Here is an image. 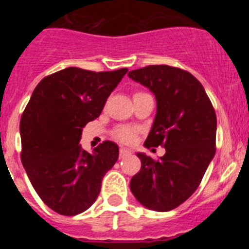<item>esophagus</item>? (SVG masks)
Masks as SVG:
<instances>
[{
	"label": "esophagus",
	"instance_id": "esophagus-1",
	"mask_svg": "<svg viewBox=\"0 0 249 249\" xmlns=\"http://www.w3.org/2000/svg\"><path fill=\"white\" fill-rule=\"evenodd\" d=\"M132 155V152L129 151V149H127V148H120V158L121 160H123V158H127L128 157V156H131Z\"/></svg>",
	"mask_w": 249,
	"mask_h": 249
}]
</instances>
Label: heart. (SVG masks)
I'll return each mask as SVG.
<instances>
[{
    "label": "heart",
    "mask_w": 249,
    "mask_h": 249,
    "mask_svg": "<svg viewBox=\"0 0 249 249\" xmlns=\"http://www.w3.org/2000/svg\"><path fill=\"white\" fill-rule=\"evenodd\" d=\"M113 136L123 143H132L136 138V128L129 126H120L113 131Z\"/></svg>",
    "instance_id": "b5f03b06"
}]
</instances>
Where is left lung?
Instances as JSON below:
<instances>
[{"instance_id": "obj_1", "label": "left lung", "mask_w": 249, "mask_h": 249, "mask_svg": "<svg viewBox=\"0 0 249 249\" xmlns=\"http://www.w3.org/2000/svg\"><path fill=\"white\" fill-rule=\"evenodd\" d=\"M128 77L147 87L157 102L144 146L166 148L157 160L138 152L142 166L129 187L148 210H175L198 188L214 157V108L201 82L181 68L147 66L128 72Z\"/></svg>"}]
</instances>
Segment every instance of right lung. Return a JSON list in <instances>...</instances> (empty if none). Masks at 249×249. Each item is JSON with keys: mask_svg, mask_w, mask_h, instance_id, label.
Wrapping results in <instances>:
<instances>
[{"mask_svg": "<svg viewBox=\"0 0 249 249\" xmlns=\"http://www.w3.org/2000/svg\"><path fill=\"white\" fill-rule=\"evenodd\" d=\"M127 71L61 70L36 86L22 113V164L39 198L59 214L89 210L105 175L117 162L114 142L105 141L89 153L80 140L83 127L100 116Z\"/></svg>", "mask_w": 249, "mask_h": 249, "instance_id": "add662e5", "label": "right lung"}]
</instances>
